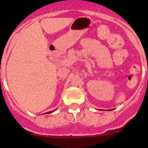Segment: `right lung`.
Segmentation results:
<instances>
[{
  "instance_id": "add662e5",
  "label": "right lung",
  "mask_w": 148,
  "mask_h": 148,
  "mask_svg": "<svg viewBox=\"0 0 148 148\" xmlns=\"http://www.w3.org/2000/svg\"><path fill=\"white\" fill-rule=\"evenodd\" d=\"M51 112H52V111H51V112H46V114H49V113H51Z\"/></svg>"
}]
</instances>
